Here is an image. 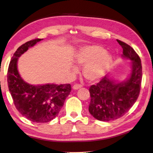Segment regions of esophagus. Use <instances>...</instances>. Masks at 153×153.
<instances>
[{
  "label": "esophagus",
  "instance_id": "34e87169",
  "mask_svg": "<svg viewBox=\"0 0 153 153\" xmlns=\"http://www.w3.org/2000/svg\"><path fill=\"white\" fill-rule=\"evenodd\" d=\"M81 88V85L79 84H75L73 86V88L75 90H77V89H79V88Z\"/></svg>",
  "mask_w": 153,
  "mask_h": 153
}]
</instances>
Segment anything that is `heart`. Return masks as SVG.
Segmentation results:
<instances>
[{
	"instance_id": "1",
	"label": "heart",
	"mask_w": 153,
	"mask_h": 153,
	"mask_svg": "<svg viewBox=\"0 0 153 153\" xmlns=\"http://www.w3.org/2000/svg\"><path fill=\"white\" fill-rule=\"evenodd\" d=\"M75 61L84 66L83 75L90 82H95L104 76L112 63V56L105 49L98 45L81 48L75 55Z\"/></svg>"
}]
</instances>
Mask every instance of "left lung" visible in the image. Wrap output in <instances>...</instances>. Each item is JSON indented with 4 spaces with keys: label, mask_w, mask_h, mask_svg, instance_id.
Returning <instances> with one entry per match:
<instances>
[{
    "label": "left lung",
    "mask_w": 153,
    "mask_h": 153,
    "mask_svg": "<svg viewBox=\"0 0 153 153\" xmlns=\"http://www.w3.org/2000/svg\"><path fill=\"white\" fill-rule=\"evenodd\" d=\"M123 56L132 60V73L126 81L115 83L105 76L89 88L91 102L88 111L95 119L110 121L123 117L129 111L139 97L141 79V59L134 49L119 40Z\"/></svg>",
    "instance_id": "8db88e82"
}]
</instances>
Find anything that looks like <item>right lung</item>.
Listing matches in <instances>:
<instances>
[{
  "label": "right lung",
  "mask_w": 153,
  "mask_h": 153,
  "mask_svg": "<svg viewBox=\"0 0 153 153\" xmlns=\"http://www.w3.org/2000/svg\"><path fill=\"white\" fill-rule=\"evenodd\" d=\"M42 39L28 41L18 48L8 69V88L16 109L28 120L38 123L51 121L57 116L71 92L70 84L32 85L24 81L17 70L19 56Z\"/></svg>",
  "instance_id": "1"
}]
</instances>
